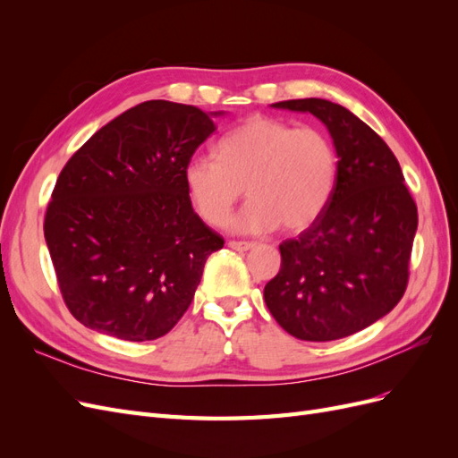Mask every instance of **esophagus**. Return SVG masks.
Returning <instances> with one entry per match:
<instances>
[{
    "label": "esophagus",
    "mask_w": 458,
    "mask_h": 458,
    "mask_svg": "<svg viewBox=\"0 0 458 458\" xmlns=\"http://www.w3.org/2000/svg\"><path fill=\"white\" fill-rule=\"evenodd\" d=\"M227 244H229V248H233V250H239V252L250 250V248H254V242H250V241H229Z\"/></svg>",
    "instance_id": "1"
}]
</instances>
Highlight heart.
<instances>
[{
	"label": "heart",
	"instance_id": "obj_1",
	"mask_svg": "<svg viewBox=\"0 0 458 458\" xmlns=\"http://www.w3.org/2000/svg\"><path fill=\"white\" fill-rule=\"evenodd\" d=\"M214 157L183 168L191 204L208 225L224 224L242 195L252 200L231 221L244 233L303 231L328 206L338 182V152L318 128L250 116L216 143Z\"/></svg>",
	"mask_w": 458,
	"mask_h": 458
}]
</instances>
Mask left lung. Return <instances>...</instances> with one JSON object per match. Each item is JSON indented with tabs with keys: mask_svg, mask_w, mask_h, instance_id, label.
I'll return each mask as SVG.
<instances>
[{
	"mask_svg": "<svg viewBox=\"0 0 458 458\" xmlns=\"http://www.w3.org/2000/svg\"><path fill=\"white\" fill-rule=\"evenodd\" d=\"M273 106L325 123L338 152V182L315 224L279 246L281 269L263 300L298 340L352 336L405 294L417 204L392 148L348 108L315 97Z\"/></svg>",
	"mask_w": 458,
	"mask_h": 458,
	"instance_id": "1",
	"label": "left lung"
}]
</instances>
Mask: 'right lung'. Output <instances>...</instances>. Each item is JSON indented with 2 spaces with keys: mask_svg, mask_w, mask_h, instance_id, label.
I'll list each match as a JSON object with an SVG mask.
<instances>
[{
  "mask_svg": "<svg viewBox=\"0 0 458 458\" xmlns=\"http://www.w3.org/2000/svg\"><path fill=\"white\" fill-rule=\"evenodd\" d=\"M214 131L212 114L197 106L145 101L64 164L44 233L63 300L81 325L147 342L189 310L208 256L225 244L192 210L183 183L185 164Z\"/></svg>",
  "mask_w": 458,
  "mask_h": 458,
  "instance_id": "add662e5",
  "label": "right lung"
}]
</instances>
